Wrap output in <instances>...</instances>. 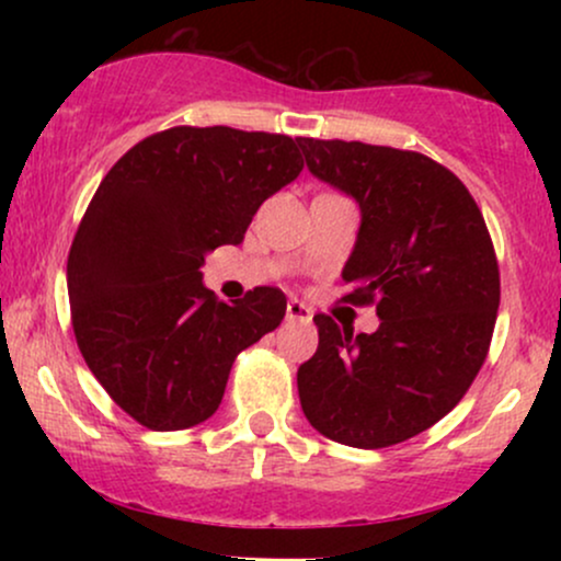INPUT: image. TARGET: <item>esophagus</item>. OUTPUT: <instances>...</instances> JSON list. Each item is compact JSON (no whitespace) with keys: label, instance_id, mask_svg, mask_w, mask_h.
I'll list each match as a JSON object with an SVG mask.
<instances>
[{"label":"esophagus","instance_id":"obj_1","mask_svg":"<svg viewBox=\"0 0 561 561\" xmlns=\"http://www.w3.org/2000/svg\"><path fill=\"white\" fill-rule=\"evenodd\" d=\"M287 319L289 321H300V324H308L313 319V311L300 300H287Z\"/></svg>","mask_w":561,"mask_h":561}]
</instances>
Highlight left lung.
I'll return each mask as SVG.
<instances>
[{"instance_id": "1", "label": "left lung", "mask_w": 561, "mask_h": 561, "mask_svg": "<svg viewBox=\"0 0 561 561\" xmlns=\"http://www.w3.org/2000/svg\"><path fill=\"white\" fill-rule=\"evenodd\" d=\"M300 147L308 171L362 208L343 300L375 302L379 317L371 334L313 317L302 414L343 446H396L440 422L485 364L501 300L493 240L461 179L422 152L306 137Z\"/></svg>"}]
</instances>
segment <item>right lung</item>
I'll list each match as a JSON object with an SVG mask.
<instances>
[{
    "instance_id": "obj_1",
    "label": "right lung",
    "mask_w": 561,
    "mask_h": 561,
    "mask_svg": "<svg viewBox=\"0 0 561 561\" xmlns=\"http://www.w3.org/2000/svg\"><path fill=\"white\" fill-rule=\"evenodd\" d=\"M298 147L285 134L173 126L96 186L68 255L70 321L92 375L141 427L171 433L214 416L237 353L285 319L282 289L255 287L229 306L199 268L298 179Z\"/></svg>"
}]
</instances>
